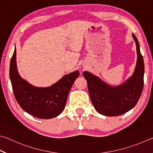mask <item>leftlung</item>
<instances>
[{
	"label": "left lung",
	"instance_id": "left-lung-1",
	"mask_svg": "<svg viewBox=\"0 0 153 153\" xmlns=\"http://www.w3.org/2000/svg\"><path fill=\"white\" fill-rule=\"evenodd\" d=\"M137 52L136 65L132 76L119 86H113L88 71L83 75L86 79L90 97L98 113L118 116L134 107L142 94L144 86V65L138 39L132 34Z\"/></svg>",
	"mask_w": 153,
	"mask_h": 153
}]
</instances>
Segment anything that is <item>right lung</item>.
Masks as SVG:
<instances>
[{
  "mask_svg": "<svg viewBox=\"0 0 153 153\" xmlns=\"http://www.w3.org/2000/svg\"><path fill=\"white\" fill-rule=\"evenodd\" d=\"M79 75L76 70L65 75L51 86L36 87L19 74L15 48L10 62L9 76L15 99L25 112L39 119H51L63 112L69 92Z\"/></svg>",
  "mask_w": 153,
  "mask_h": 153,
  "instance_id": "right-lung-1",
  "label": "right lung"
}]
</instances>
